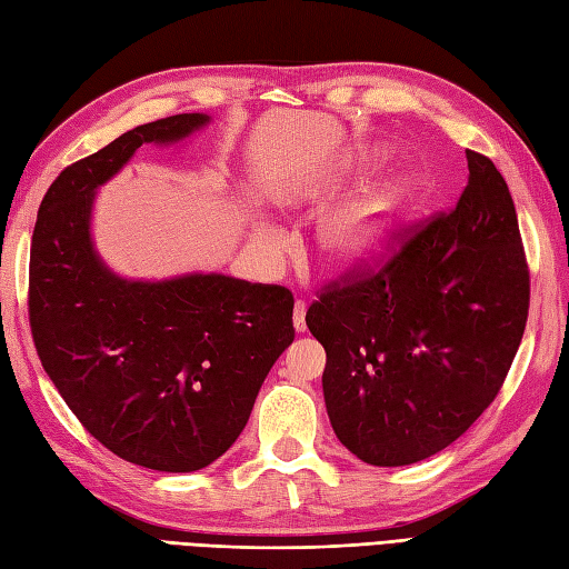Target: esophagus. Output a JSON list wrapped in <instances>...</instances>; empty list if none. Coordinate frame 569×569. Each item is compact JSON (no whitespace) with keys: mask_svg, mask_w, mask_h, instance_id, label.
I'll return each instance as SVG.
<instances>
[{"mask_svg":"<svg viewBox=\"0 0 569 569\" xmlns=\"http://www.w3.org/2000/svg\"><path fill=\"white\" fill-rule=\"evenodd\" d=\"M306 312H308V302H306V300H296V308H293L296 332H306V329H308V325H306Z\"/></svg>","mask_w":569,"mask_h":569,"instance_id":"1","label":"esophagus"}]
</instances>
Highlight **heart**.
Segmentation results:
<instances>
[{
    "label": "heart",
    "mask_w": 569,
    "mask_h": 569,
    "mask_svg": "<svg viewBox=\"0 0 569 569\" xmlns=\"http://www.w3.org/2000/svg\"><path fill=\"white\" fill-rule=\"evenodd\" d=\"M380 160L382 152H368L361 157V167H371ZM409 201H412V183L407 179H390L329 210L317 224V247L325 261L337 269L376 261L390 247ZM254 240L271 254H279L283 249L281 237L267 228H259Z\"/></svg>",
    "instance_id": "obj_1"
}]
</instances>
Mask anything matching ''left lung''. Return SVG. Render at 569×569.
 <instances>
[{"label": "left lung", "instance_id": "left-lung-1", "mask_svg": "<svg viewBox=\"0 0 569 569\" xmlns=\"http://www.w3.org/2000/svg\"><path fill=\"white\" fill-rule=\"evenodd\" d=\"M378 271L329 283L306 322L327 351L337 439L368 466L417 463L466 433L519 351L531 281L517 208L490 157Z\"/></svg>", "mask_w": 569, "mask_h": 569}]
</instances>
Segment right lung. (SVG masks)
Masks as SVG:
<instances>
[{"mask_svg": "<svg viewBox=\"0 0 569 569\" xmlns=\"http://www.w3.org/2000/svg\"><path fill=\"white\" fill-rule=\"evenodd\" d=\"M208 121L160 118L62 169L31 242L29 320L46 373L99 443L162 472L201 470L228 451L296 337L283 286L222 273L128 281L91 242L101 183L140 144L179 142Z\"/></svg>", "mask_w": 569, "mask_h": 569, "instance_id": "obj_1", "label": "right lung"}]
</instances>
